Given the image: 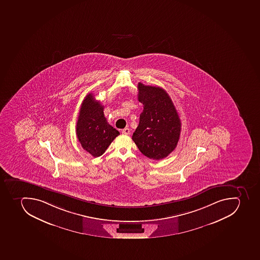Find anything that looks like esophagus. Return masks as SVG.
<instances>
[{
    "instance_id": "1",
    "label": "esophagus",
    "mask_w": 260,
    "mask_h": 260,
    "mask_svg": "<svg viewBox=\"0 0 260 260\" xmlns=\"http://www.w3.org/2000/svg\"><path fill=\"white\" fill-rule=\"evenodd\" d=\"M122 133H123V134H126V135H128V134H130V129L127 128V127L123 128L122 130Z\"/></svg>"
}]
</instances>
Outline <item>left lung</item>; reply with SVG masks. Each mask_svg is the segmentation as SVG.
I'll return each mask as SVG.
<instances>
[{
  "mask_svg": "<svg viewBox=\"0 0 260 260\" xmlns=\"http://www.w3.org/2000/svg\"><path fill=\"white\" fill-rule=\"evenodd\" d=\"M138 101L143 105L139 124L133 140L149 159H164L175 150L181 131V122L167 92L159 87L138 85Z\"/></svg>",
  "mask_w": 260,
  "mask_h": 260,
  "instance_id": "left-lung-1",
  "label": "left lung"
}]
</instances>
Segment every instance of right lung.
Here are the masks:
<instances>
[{
	"label": "right lung",
	"instance_id": "1",
	"mask_svg": "<svg viewBox=\"0 0 260 260\" xmlns=\"http://www.w3.org/2000/svg\"><path fill=\"white\" fill-rule=\"evenodd\" d=\"M77 135L85 151L94 157L102 155L119 132L109 124L104 106L95 101L92 93L81 104L77 123Z\"/></svg>",
	"mask_w": 260,
	"mask_h": 260
}]
</instances>
